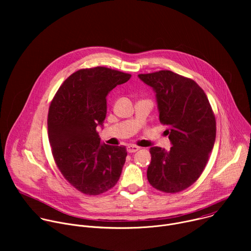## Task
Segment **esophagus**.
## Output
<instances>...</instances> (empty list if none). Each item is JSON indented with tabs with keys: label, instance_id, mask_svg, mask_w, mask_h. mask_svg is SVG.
Returning <instances> with one entry per match:
<instances>
[{
	"label": "esophagus",
	"instance_id": "obj_1",
	"mask_svg": "<svg viewBox=\"0 0 251 251\" xmlns=\"http://www.w3.org/2000/svg\"><path fill=\"white\" fill-rule=\"evenodd\" d=\"M139 149H140V148H139L138 146H136V145H128V146H127V151H128V153H135V152H137Z\"/></svg>",
	"mask_w": 251,
	"mask_h": 251
}]
</instances>
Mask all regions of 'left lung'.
I'll return each instance as SVG.
<instances>
[{
  "mask_svg": "<svg viewBox=\"0 0 251 251\" xmlns=\"http://www.w3.org/2000/svg\"><path fill=\"white\" fill-rule=\"evenodd\" d=\"M156 92L160 122L172 143L170 151L152 147L147 170L150 185L175 194L192 186L204 170L214 145L217 123L204 91L193 79L171 70L139 75Z\"/></svg>",
  "mask_w": 251,
  "mask_h": 251,
  "instance_id": "obj_1",
  "label": "left lung"
}]
</instances>
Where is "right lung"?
<instances>
[{
	"instance_id": "add662e5",
	"label": "right lung",
	"mask_w": 251,
	"mask_h": 251,
	"mask_svg": "<svg viewBox=\"0 0 251 251\" xmlns=\"http://www.w3.org/2000/svg\"><path fill=\"white\" fill-rule=\"evenodd\" d=\"M130 77L104 66L79 69L50 103L48 130L54 162L65 180L85 195L103 194L120 177L126 147L102 144L96 127L106 117L107 94Z\"/></svg>"
}]
</instances>
